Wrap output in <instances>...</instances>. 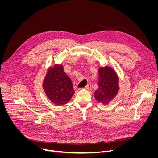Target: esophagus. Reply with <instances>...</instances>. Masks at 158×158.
<instances>
[{"label": "esophagus", "mask_w": 158, "mask_h": 158, "mask_svg": "<svg viewBox=\"0 0 158 158\" xmlns=\"http://www.w3.org/2000/svg\"><path fill=\"white\" fill-rule=\"evenodd\" d=\"M91 87H92L91 84H87V85L85 87V89H88V90H89V89H91Z\"/></svg>", "instance_id": "esophagus-1"}]
</instances>
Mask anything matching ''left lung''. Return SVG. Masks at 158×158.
I'll use <instances>...</instances> for the list:
<instances>
[{
  "label": "left lung",
  "mask_w": 158,
  "mask_h": 158,
  "mask_svg": "<svg viewBox=\"0 0 158 158\" xmlns=\"http://www.w3.org/2000/svg\"><path fill=\"white\" fill-rule=\"evenodd\" d=\"M119 91L118 78L114 69L106 66L99 69L98 88L94 92L96 99L107 104L113 99Z\"/></svg>",
  "instance_id": "1"
}]
</instances>
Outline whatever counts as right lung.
<instances>
[{
  "mask_svg": "<svg viewBox=\"0 0 158 158\" xmlns=\"http://www.w3.org/2000/svg\"><path fill=\"white\" fill-rule=\"evenodd\" d=\"M43 87L49 99L58 106L67 103L75 93L71 79L66 76L62 65L57 64L49 69Z\"/></svg>",
  "mask_w": 158,
  "mask_h": 158,
  "instance_id": "1",
  "label": "right lung"
}]
</instances>
